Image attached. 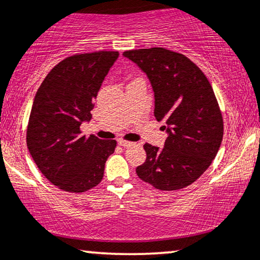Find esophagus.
<instances>
[{"label":"esophagus","mask_w":260,"mask_h":260,"mask_svg":"<svg viewBox=\"0 0 260 260\" xmlns=\"http://www.w3.org/2000/svg\"><path fill=\"white\" fill-rule=\"evenodd\" d=\"M117 143H119L120 146H123V147H128V146L133 145V144H134V143H131V141H126V140H122V139H120L119 141H117Z\"/></svg>","instance_id":"1"}]
</instances>
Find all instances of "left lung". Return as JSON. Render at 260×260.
Masks as SVG:
<instances>
[{"label": "left lung", "mask_w": 260, "mask_h": 260, "mask_svg": "<svg viewBox=\"0 0 260 260\" xmlns=\"http://www.w3.org/2000/svg\"><path fill=\"white\" fill-rule=\"evenodd\" d=\"M149 78L154 117L168 133L163 149L145 144L146 160L137 168L143 181L160 190L189 186L209 168L223 139L217 100L197 64L164 48L123 52Z\"/></svg>", "instance_id": "left-lung-1"}]
</instances>
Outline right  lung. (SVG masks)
Segmentation results:
<instances>
[{"label": "right lung", "instance_id": "1", "mask_svg": "<svg viewBox=\"0 0 260 260\" xmlns=\"http://www.w3.org/2000/svg\"><path fill=\"white\" fill-rule=\"evenodd\" d=\"M117 57V51H97L64 58L36 93L26 137L29 154L43 175L66 192L97 186L116 147L115 140L81 136L80 126L91 120L93 100Z\"/></svg>", "mask_w": 260, "mask_h": 260}]
</instances>
